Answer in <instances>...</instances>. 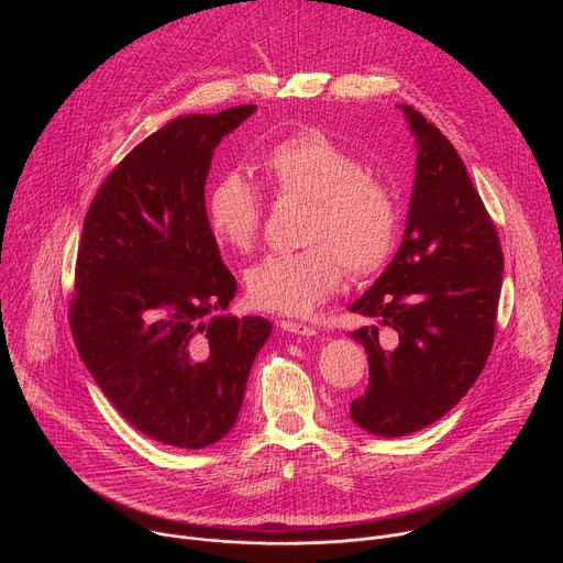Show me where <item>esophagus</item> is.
I'll list each match as a JSON object with an SVG mask.
<instances>
[{"label": "esophagus", "instance_id": "esophagus-1", "mask_svg": "<svg viewBox=\"0 0 563 563\" xmlns=\"http://www.w3.org/2000/svg\"><path fill=\"white\" fill-rule=\"evenodd\" d=\"M280 330L283 332H289V334H296V336H316V330L305 325V323H296V320H280Z\"/></svg>", "mask_w": 563, "mask_h": 563}]
</instances>
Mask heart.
<instances>
[{
	"label": "heart",
	"instance_id": "1",
	"mask_svg": "<svg viewBox=\"0 0 563 563\" xmlns=\"http://www.w3.org/2000/svg\"><path fill=\"white\" fill-rule=\"evenodd\" d=\"M278 196L309 200L298 252L269 254L247 269L250 300L267 311L309 316L343 283L345 267L365 276L389 258L398 207L389 187L365 174L363 159L320 129L296 131L258 157ZM205 216L218 243L233 252L254 245L263 202L245 174H220L207 191Z\"/></svg>",
	"mask_w": 563,
	"mask_h": 563
}]
</instances>
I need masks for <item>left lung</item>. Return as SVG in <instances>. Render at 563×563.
Listing matches in <instances>:
<instances>
[{
  "label": "left lung",
  "instance_id": "8db88e82",
  "mask_svg": "<svg viewBox=\"0 0 563 563\" xmlns=\"http://www.w3.org/2000/svg\"><path fill=\"white\" fill-rule=\"evenodd\" d=\"M417 142V176L404 240L376 283L350 305L374 325L363 343L369 387L352 421L394 439L445 417L478 378L495 341L504 254L452 142L419 111L398 104ZM387 327L389 351L377 330Z\"/></svg>",
  "mask_w": 563,
  "mask_h": 563
}]
</instances>
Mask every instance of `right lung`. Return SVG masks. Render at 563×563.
<instances>
[{"mask_svg": "<svg viewBox=\"0 0 563 563\" xmlns=\"http://www.w3.org/2000/svg\"><path fill=\"white\" fill-rule=\"evenodd\" d=\"M254 111L180 115L140 142L100 187L77 250V352L135 430L174 448L233 428L272 334L261 316L218 313L238 285L205 216L213 151Z\"/></svg>", "mask_w": 563, "mask_h": 563, "instance_id": "1", "label": "right lung"}]
</instances>
